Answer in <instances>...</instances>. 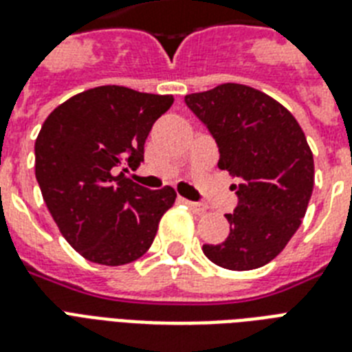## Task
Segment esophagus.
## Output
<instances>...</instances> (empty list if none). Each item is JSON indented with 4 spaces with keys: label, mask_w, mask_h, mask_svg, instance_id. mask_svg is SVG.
Returning <instances> with one entry per match:
<instances>
[{
    "label": "esophagus",
    "mask_w": 352,
    "mask_h": 352,
    "mask_svg": "<svg viewBox=\"0 0 352 352\" xmlns=\"http://www.w3.org/2000/svg\"><path fill=\"white\" fill-rule=\"evenodd\" d=\"M182 203L186 204L188 208L192 210L193 214H204V212H206V206H203V204L193 203V201H186V199H182Z\"/></svg>",
    "instance_id": "esophagus-1"
}]
</instances>
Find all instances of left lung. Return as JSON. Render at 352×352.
<instances>
[{
    "instance_id": "8db88e82",
    "label": "left lung",
    "mask_w": 352,
    "mask_h": 352,
    "mask_svg": "<svg viewBox=\"0 0 352 352\" xmlns=\"http://www.w3.org/2000/svg\"><path fill=\"white\" fill-rule=\"evenodd\" d=\"M219 146V168L237 177L239 197L226 214L230 234L204 245V256L228 270H252L283 250L305 217L314 186V159L292 113L243 84H221L184 96Z\"/></svg>"
}]
</instances>
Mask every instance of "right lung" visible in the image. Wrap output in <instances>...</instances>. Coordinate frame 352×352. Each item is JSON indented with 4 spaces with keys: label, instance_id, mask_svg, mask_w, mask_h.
Instances as JSON below:
<instances>
[{
    "label": "right lung",
    "instance_id": "add662e5",
    "mask_svg": "<svg viewBox=\"0 0 352 352\" xmlns=\"http://www.w3.org/2000/svg\"><path fill=\"white\" fill-rule=\"evenodd\" d=\"M171 104V95L100 85L71 96L43 122L36 179L60 234L85 259L118 267L153 243L175 190H146L117 170L142 162L144 142Z\"/></svg>",
    "mask_w": 352,
    "mask_h": 352
}]
</instances>
